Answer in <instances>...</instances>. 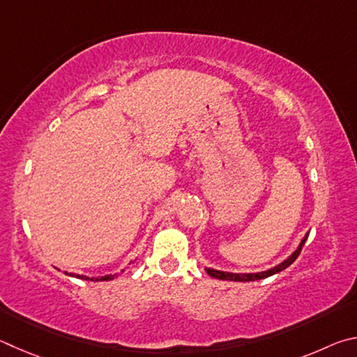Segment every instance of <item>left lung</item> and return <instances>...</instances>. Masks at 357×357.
<instances>
[{
    "label": "left lung",
    "mask_w": 357,
    "mask_h": 357,
    "mask_svg": "<svg viewBox=\"0 0 357 357\" xmlns=\"http://www.w3.org/2000/svg\"><path fill=\"white\" fill-rule=\"evenodd\" d=\"M309 234L304 236L301 245L298 246V249L295 252H293L289 259L284 260L282 264H279L278 266L271 268V270L268 271H261V273H249V274H236V273H224V271H218V270H211V268H205V271H207L211 278L215 279H221V280H235V282H251V280H260V279H265V278H270L273 276V274L276 273H280L282 270H285L287 266H290L293 261H295L298 259V255L301 254V249L304 246L305 240H307Z\"/></svg>",
    "instance_id": "left-lung-1"
}]
</instances>
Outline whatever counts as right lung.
Masks as SVG:
<instances>
[{
	"mask_svg": "<svg viewBox=\"0 0 357 357\" xmlns=\"http://www.w3.org/2000/svg\"><path fill=\"white\" fill-rule=\"evenodd\" d=\"M68 274V273H66ZM68 276H75V274H68ZM121 276V273H116V274H109V276H103V278H86V276H79V274H77L75 278H79V279H86V280H111L114 278H119Z\"/></svg>",
	"mask_w": 357,
	"mask_h": 357,
	"instance_id": "obj_1",
	"label": "right lung"
}]
</instances>
